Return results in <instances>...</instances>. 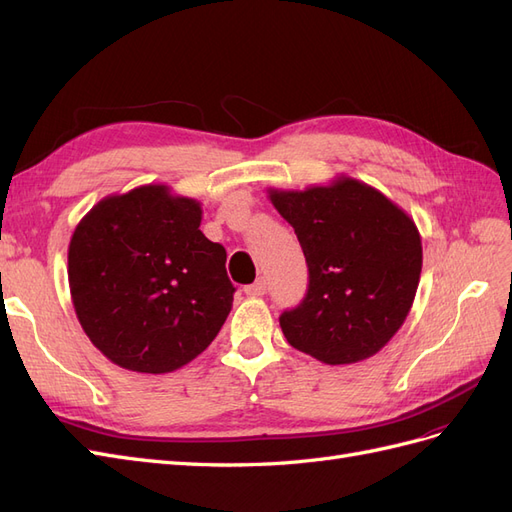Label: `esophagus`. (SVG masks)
<instances>
[{"label":"esophagus","mask_w":512,"mask_h":512,"mask_svg":"<svg viewBox=\"0 0 512 512\" xmlns=\"http://www.w3.org/2000/svg\"><path fill=\"white\" fill-rule=\"evenodd\" d=\"M265 292H267V280H262V277H260L258 282L245 286L247 297H262V294H265Z\"/></svg>","instance_id":"34e87169"}]
</instances>
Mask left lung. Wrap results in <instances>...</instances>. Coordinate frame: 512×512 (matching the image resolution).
I'll return each mask as SVG.
<instances>
[{
    "label": "left lung",
    "instance_id": "obj_1",
    "mask_svg": "<svg viewBox=\"0 0 512 512\" xmlns=\"http://www.w3.org/2000/svg\"><path fill=\"white\" fill-rule=\"evenodd\" d=\"M267 194L297 232L309 269L303 303L280 316L288 344L327 365L380 352L406 322L421 280L423 243L414 220L348 175Z\"/></svg>",
    "mask_w": 512,
    "mask_h": 512
}]
</instances>
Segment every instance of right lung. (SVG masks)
<instances>
[{
	"mask_svg": "<svg viewBox=\"0 0 512 512\" xmlns=\"http://www.w3.org/2000/svg\"><path fill=\"white\" fill-rule=\"evenodd\" d=\"M203 207L149 183L104 196L76 224L68 282L76 318L108 361L168 374L194 361L232 307L226 250L200 232Z\"/></svg>",
	"mask_w": 512,
	"mask_h": 512,
	"instance_id": "obj_1",
	"label": "right lung"
}]
</instances>
